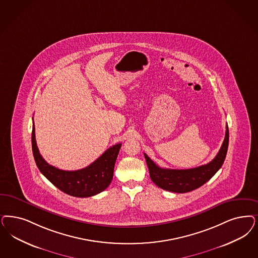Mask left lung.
<instances>
[{"label":"left lung","instance_id":"obj_1","mask_svg":"<svg viewBox=\"0 0 258 258\" xmlns=\"http://www.w3.org/2000/svg\"><path fill=\"white\" fill-rule=\"evenodd\" d=\"M229 146V127L226 126V135L217 155L210 163L188 169H163L158 167L144 153L152 182L158 187L171 192L184 194L196 189L207 183L222 167Z\"/></svg>","mask_w":258,"mask_h":258}]
</instances>
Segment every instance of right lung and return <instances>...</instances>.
<instances>
[{
    "mask_svg": "<svg viewBox=\"0 0 258 258\" xmlns=\"http://www.w3.org/2000/svg\"><path fill=\"white\" fill-rule=\"evenodd\" d=\"M32 151L40 171L55 187L74 197H89L105 190L113 177L115 161L122 144H116L105 151L89 167L78 170H62L49 165L40 154L35 139L34 122L32 125Z\"/></svg>",
    "mask_w": 258,
    "mask_h": 258,
    "instance_id": "1",
    "label": "right lung"
}]
</instances>
